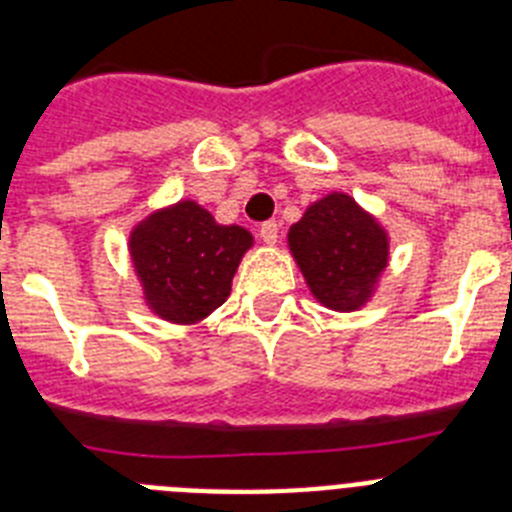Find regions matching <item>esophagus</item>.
<instances>
[{"mask_svg":"<svg viewBox=\"0 0 512 512\" xmlns=\"http://www.w3.org/2000/svg\"><path fill=\"white\" fill-rule=\"evenodd\" d=\"M259 235H261V241H264V243H277L279 225L274 223V220H266V223H261Z\"/></svg>","mask_w":512,"mask_h":512,"instance_id":"34e87169","label":"esophagus"}]
</instances>
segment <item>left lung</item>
I'll return each instance as SVG.
<instances>
[{
    "mask_svg": "<svg viewBox=\"0 0 512 512\" xmlns=\"http://www.w3.org/2000/svg\"><path fill=\"white\" fill-rule=\"evenodd\" d=\"M289 248L312 295L330 310H356L387 266V235L348 194H328L289 228Z\"/></svg>",
    "mask_w": 512,
    "mask_h": 512,
    "instance_id": "obj_1",
    "label": "left lung"
}]
</instances>
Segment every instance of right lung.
Listing matches in <instances>:
<instances>
[{
	"mask_svg": "<svg viewBox=\"0 0 512 512\" xmlns=\"http://www.w3.org/2000/svg\"><path fill=\"white\" fill-rule=\"evenodd\" d=\"M248 246V230L217 225L194 202L156 212L130 235L148 305L171 323H194L223 305Z\"/></svg>",
	"mask_w": 512,
	"mask_h": 512,
	"instance_id": "right-lung-1",
	"label": "right lung"
}]
</instances>
